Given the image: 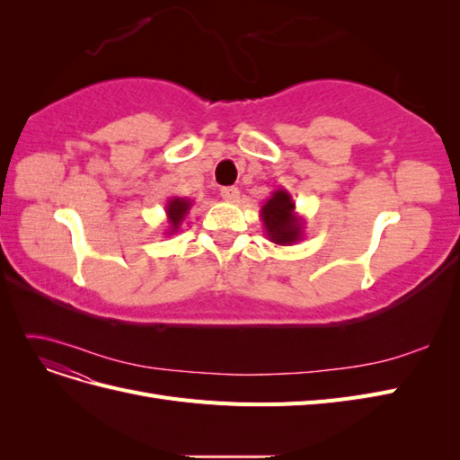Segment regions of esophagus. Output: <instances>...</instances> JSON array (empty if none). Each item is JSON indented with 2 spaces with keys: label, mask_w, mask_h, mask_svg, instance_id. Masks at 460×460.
<instances>
[{
  "label": "esophagus",
  "mask_w": 460,
  "mask_h": 460,
  "mask_svg": "<svg viewBox=\"0 0 460 460\" xmlns=\"http://www.w3.org/2000/svg\"><path fill=\"white\" fill-rule=\"evenodd\" d=\"M220 198L225 199V201H230V203H234V201H238V198H240V190L238 188H222L220 190Z\"/></svg>",
  "instance_id": "1"
}]
</instances>
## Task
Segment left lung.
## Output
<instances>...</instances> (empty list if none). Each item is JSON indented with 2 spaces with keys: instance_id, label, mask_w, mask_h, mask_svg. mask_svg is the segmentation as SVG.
<instances>
[{
  "instance_id": "8db88e82",
  "label": "left lung",
  "mask_w": 460,
  "mask_h": 460,
  "mask_svg": "<svg viewBox=\"0 0 460 460\" xmlns=\"http://www.w3.org/2000/svg\"><path fill=\"white\" fill-rule=\"evenodd\" d=\"M261 220L267 238L276 245H294L305 235V218L297 215L296 201L284 188L272 191V196L261 207Z\"/></svg>"
}]
</instances>
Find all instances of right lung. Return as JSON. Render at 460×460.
Masks as SVG:
<instances>
[{"instance_id": "right-lung-1", "label": "right lung", "mask_w": 460, "mask_h": 460, "mask_svg": "<svg viewBox=\"0 0 460 460\" xmlns=\"http://www.w3.org/2000/svg\"><path fill=\"white\" fill-rule=\"evenodd\" d=\"M193 201L190 198H169L166 199V205H164V213H166V235H172L180 230V226H182L184 218L188 217L190 208H191Z\"/></svg>"}]
</instances>
